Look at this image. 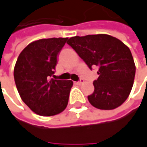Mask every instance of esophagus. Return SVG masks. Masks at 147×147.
Masks as SVG:
<instances>
[{
    "label": "esophagus",
    "mask_w": 147,
    "mask_h": 147,
    "mask_svg": "<svg viewBox=\"0 0 147 147\" xmlns=\"http://www.w3.org/2000/svg\"><path fill=\"white\" fill-rule=\"evenodd\" d=\"M83 82H84V80H83L82 78H81V79H80V81H78V82H76L75 83H76V84H77V85H81V84H82Z\"/></svg>",
    "instance_id": "esophagus-1"
}]
</instances>
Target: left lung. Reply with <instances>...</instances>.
Returning a JSON list of instances; mask_svg holds the SVG:
<instances>
[{
    "mask_svg": "<svg viewBox=\"0 0 147 147\" xmlns=\"http://www.w3.org/2000/svg\"><path fill=\"white\" fill-rule=\"evenodd\" d=\"M67 44L91 70L92 67H98L99 76L93 82L94 92L87 97L89 102L103 110L120 106L130 93L136 75L129 49L108 34L71 37Z\"/></svg>",
    "mask_w": 147,
    "mask_h": 147,
    "instance_id": "8db88e82",
    "label": "left lung"
}]
</instances>
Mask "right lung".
I'll use <instances>...</instances> for the list:
<instances>
[{
    "instance_id": "add662e5",
    "label": "right lung",
    "mask_w": 147,
    "mask_h": 147,
    "mask_svg": "<svg viewBox=\"0 0 147 147\" xmlns=\"http://www.w3.org/2000/svg\"><path fill=\"white\" fill-rule=\"evenodd\" d=\"M68 38H42L20 53L14 67V80L22 100L35 113L53 116L68 104L72 81L55 80L57 56Z\"/></svg>"
}]
</instances>
